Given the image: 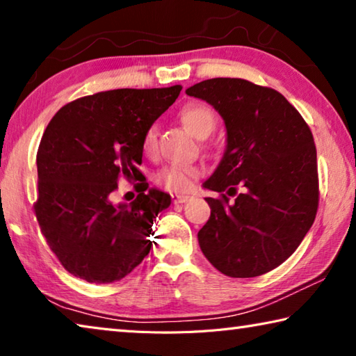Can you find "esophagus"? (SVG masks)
Here are the masks:
<instances>
[{
  "mask_svg": "<svg viewBox=\"0 0 356 356\" xmlns=\"http://www.w3.org/2000/svg\"><path fill=\"white\" fill-rule=\"evenodd\" d=\"M171 200H172V202L174 204H184V202H188L190 200H191V196H188V195H172L171 196Z\"/></svg>",
  "mask_w": 356,
  "mask_h": 356,
  "instance_id": "34e87169",
  "label": "esophagus"
}]
</instances>
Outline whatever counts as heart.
I'll return each mask as SVG.
<instances>
[{"label":"heart","mask_w":356,"mask_h":356,"mask_svg":"<svg viewBox=\"0 0 356 356\" xmlns=\"http://www.w3.org/2000/svg\"><path fill=\"white\" fill-rule=\"evenodd\" d=\"M180 120L193 135L206 138L215 130L216 118L210 106L204 104H191L182 108ZM156 147V129L149 125L141 136V149L144 154H152ZM202 170L196 165H170L155 172L154 180L156 185L176 193H185L201 177Z\"/></svg>","instance_id":"1"}]
</instances>
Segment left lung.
<instances>
[{
  "instance_id": "left-lung-1",
  "label": "left lung",
  "mask_w": 356,
  "mask_h": 356,
  "mask_svg": "<svg viewBox=\"0 0 356 356\" xmlns=\"http://www.w3.org/2000/svg\"><path fill=\"white\" fill-rule=\"evenodd\" d=\"M186 94L212 105L227 130L225 156L204 184L220 196L206 197L210 218L197 232L201 250L222 275L261 276L298 248L316 220L311 129L284 95L242 78H212Z\"/></svg>"
}]
</instances>
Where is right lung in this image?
<instances>
[{
  "label": "right lung",
  "mask_w": 356,
  "mask_h": 356,
  "mask_svg": "<svg viewBox=\"0 0 356 356\" xmlns=\"http://www.w3.org/2000/svg\"><path fill=\"white\" fill-rule=\"evenodd\" d=\"M182 86L113 89L64 105L38 150L34 213L50 250L76 278L106 284L149 254L155 216L171 197L149 190L138 166L141 136L179 97ZM140 179L130 204L114 207L119 178Z\"/></svg>",
  "instance_id": "obj_1"
}]
</instances>
